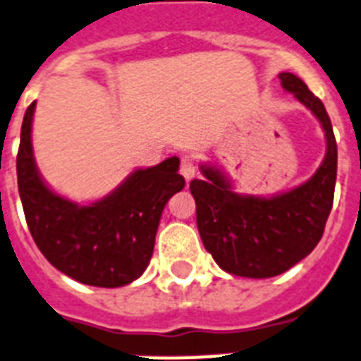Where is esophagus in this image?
I'll return each instance as SVG.
<instances>
[{
	"label": "esophagus",
	"mask_w": 361,
	"mask_h": 361,
	"mask_svg": "<svg viewBox=\"0 0 361 361\" xmlns=\"http://www.w3.org/2000/svg\"><path fill=\"white\" fill-rule=\"evenodd\" d=\"M180 174L183 176L187 181H190L192 178H195V176H196V165H195V161H192V157H189V156L181 157Z\"/></svg>",
	"instance_id": "34e87169"
}]
</instances>
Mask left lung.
<instances>
[{
	"label": "left lung",
	"instance_id": "1",
	"mask_svg": "<svg viewBox=\"0 0 361 361\" xmlns=\"http://www.w3.org/2000/svg\"><path fill=\"white\" fill-rule=\"evenodd\" d=\"M279 78L325 130L326 154L316 174L269 198L233 192L229 180L213 165L200 166L205 180L190 181L205 250L224 271L238 277H275L298 264L323 237L334 202L338 147L329 114L301 78L292 73H281Z\"/></svg>",
	"mask_w": 361,
	"mask_h": 361
}]
</instances>
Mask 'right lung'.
<instances>
[{
	"label": "right lung",
	"mask_w": 361,
	"mask_h": 361,
	"mask_svg": "<svg viewBox=\"0 0 361 361\" xmlns=\"http://www.w3.org/2000/svg\"><path fill=\"white\" fill-rule=\"evenodd\" d=\"M25 111L16 157L18 190L27 226L51 264L78 283L117 288L141 277L156 242L163 209L185 187L180 159L169 157L132 172L95 204L78 205L45 185L32 157V114Z\"/></svg>",
	"instance_id": "right-lung-1"
}]
</instances>
